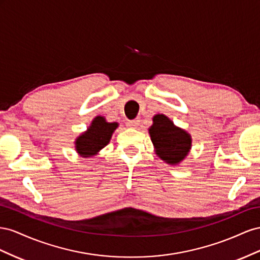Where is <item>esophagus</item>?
<instances>
[{
    "label": "esophagus",
    "mask_w": 260,
    "mask_h": 260,
    "mask_svg": "<svg viewBox=\"0 0 260 260\" xmlns=\"http://www.w3.org/2000/svg\"><path fill=\"white\" fill-rule=\"evenodd\" d=\"M139 123H140V121L138 120V118H135V120H132V121H127L126 122V125L128 126V127H137V126L139 125Z\"/></svg>",
    "instance_id": "obj_1"
}]
</instances>
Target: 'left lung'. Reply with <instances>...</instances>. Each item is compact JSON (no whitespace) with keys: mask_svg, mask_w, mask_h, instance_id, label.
<instances>
[{"mask_svg":"<svg viewBox=\"0 0 260 260\" xmlns=\"http://www.w3.org/2000/svg\"><path fill=\"white\" fill-rule=\"evenodd\" d=\"M149 133L155 147V153L169 165L180 163L190 149V136L174 126L166 115L158 114L153 117Z\"/></svg>","mask_w":260,"mask_h":260,"instance_id":"left-lung-1","label":"left lung"}]
</instances>
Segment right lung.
<instances>
[{
	"instance_id": "add662e5",
	"label": "right lung",
	"mask_w": 260,
	"mask_h": 260,
	"mask_svg": "<svg viewBox=\"0 0 260 260\" xmlns=\"http://www.w3.org/2000/svg\"><path fill=\"white\" fill-rule=\"evenodd\" d=\"M116 127L117 123H108L102 116L95 117L90 127L76 140L78 153L84 158L91 157L97 153L109 144L112 133Z\"/></svg>"
}]
</instances>
